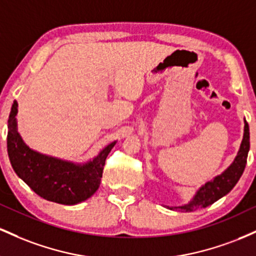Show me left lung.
<instances>
[{
	"instance_id": "1",
	"label": "left lung",
	"mask_w": 256,
	"mask_h": 256,
	"mask_svg": "<svg viewBox=\"0 0 256 256\" xmlns=\"http://www.w3.org/2000/svg\"><path fill=\"white\" fill-rule=\"evenodd\" d=\"M249 146H250V142H249V125L248 122H244V136H243L238 154H237L232 165L224 173L214 178L212 182H208L207 184H204V186H202L198 190L195 198L189 204L174 208H180V210H184L185 212H192V210H196L198 208H204L213 204L214 202L218 201L222 196H225L226 194L230 192L234 189V185L237 184V182L240 180V176L243 174V171H244ZM171 210H173V208H171Z\"/></svg>"
}]
</instances>
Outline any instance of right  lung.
I'll list each match as a JSON object with an SVG mask.
<instances>
[{
	"label": "right lung",
	"mask_w": 256,
	"mask_h": 256,
	"mask_svg": "<svg viewBox=\"0 0 256 256\" xmlns=\"http://www.w3.org/2000/svg\"><path fill=\"white\" fill-rule=\"evenodd\" d=\"M18 104L14 101L8 119L7 150L14 171L40 198L61 204L85 201L98 189L106 158L116 142L83 166L46 156L31 150L16 132Z\"/></svg>",
	"instance_id": "right-lung-1"
}]
</instances>
